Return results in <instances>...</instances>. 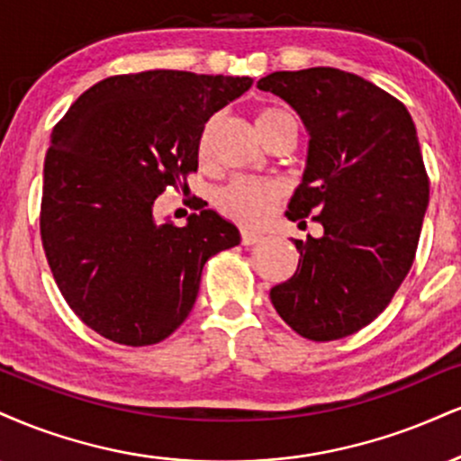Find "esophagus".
Here are the masks:
<instances>
[{"mask_svg":"<svg viewBox=\"0 0 461 461\" xmlns=\"http://www.w3.org/2000/svg\"><path fill=\"white\" fill-rule=\"evenodd\" d=\"M262 234H259V231H251V230H242L240 231V242L245 247H251V245H255V242H259L262 240Z\"/></svg>","mask_w":461,"mask_h":461,"instance_id":"esophagus-1","label":"esophagus"}]
</instances>
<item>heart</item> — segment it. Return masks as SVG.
Segmentation results:
<instances>
[{"label": "heart", "instance_id": "heart-1", "mask_svg": "<svg viewBox=\"0 0 461 461\" xmlns=\"http://www.w3.org/2000/svg\"><path fill=\"white\" fill-rule=\"evenodd\" d=\"M279 124H294L292 115L285 113L284 109L262 107L255 113V126L262 135L264 131L273 129ZM210 135H212V126L206 124L203 131L199 132L197 154L199 158L208 157L210 149ZM281 188L266 180H253V177H238L230 185L221 188L216 193V210L225 216V219L234 221L242 227H258L268 219L273 212L275 203L279 202Z\"/></svg>", "mask_w": 461, "mask_h": 461}]
</instances>
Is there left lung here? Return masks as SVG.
I'll return each instance as SVG.
<instances>
[{
  "label": "left lung",
  "mask_w": 461,
  "mask_h": 461,
  "mask_svg": "<svg viewBox=\"0 0 461 461\" xmlns=\"http://www.w3.org/2000/svg\"><path fill=\"white\" fill-rule=\"evenodd\" d=\"M258 87L290 103L312 137L287 219L324 227L294 240L298 268L270 301L304 339L354 335L389 307L417 255L429 177L414 122L389 92L329 66L273 72Z\"/></svg>",
  "instance_id": "left-lung-1"
}]
</instances>
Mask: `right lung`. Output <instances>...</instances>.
<instances>
[{
	"label": "right lung",
	"mask_w": 461,
	"mask_h": 461,
	"mask_svg": "<svg viewBox=\"0 0 461 461\" xmlns=\"http://www.w3.org/2000/svg\"><path fill=\"white\" fill-rule=\"evenodd\" d=\"M251 83L186 70L115 75L55 124L44 158V255L64 301L104 339L131 348L167 339L195 304L203 264L240 242L230 221L203 206L185 227L160 225L154 202L167 186L188 191L199 132Z\"/></svg>",
	"instance_id": "obj_1"
}]
</instances>
